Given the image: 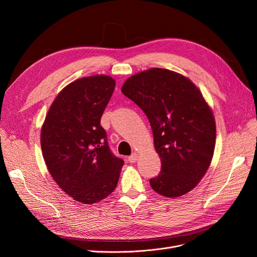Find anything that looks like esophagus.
I'll return each mask as SVG.
<instances>
[{"label": "esophagus", "instance_id": "esophagus-1", "mask_svg": "<svg viewBox=\"0 0 257 257\" xmlns=\"http://www.w3.org/2000/svg\"><path fill=\"white\" fill-rule=\"evenodd\" d=\"M138 158H139L138 154H137V153H134V154H132V155H130V156L128 157V161H129L130 164H134V163H137Z\"/></svg>", "mask_w": 257, "mask_h": 257}]
</instances>
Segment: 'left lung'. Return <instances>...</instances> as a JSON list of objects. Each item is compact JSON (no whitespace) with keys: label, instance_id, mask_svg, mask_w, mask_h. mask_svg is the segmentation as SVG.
Wrapping results in <instances>:
<instances>
[{"label":"left lung","instance_id":"8db88e82","mask_svg":"<svg viewBox=\"0 0 257 257\" xmlns=\"http://www.w3.org/2000/svg\"><path fill=\"white\" fill-rule=\"evenodd\" d=\"M121 92L146 113L153 131L161 170L151 187L169 198L191 192L209 168L217 132L199 88L181 74L153 67L128 78Z\"/></svg>","mask_w":257,"mask_h":257}]
</instances>
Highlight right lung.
Wrapping results in <instances>:
<instances>
[{
  "label": "right lung",
  "mask_w": 257,
  "mask_h": 257,
  "mask_svg": "<svg viewBox=\"0 0 257 257\" xmlns=\"http://www.w3.org/2000/svg\"><path fill=\"white\" fill-rule=\"evenodd\" d=\"M106 75L78 79L52 103L40 133L43 156L61 190L93 204L116 187L124 160L112 154L101 116L114 90Z\"/></svg>",
  "instance_id": "right-lung-1"
}]
</instances>
